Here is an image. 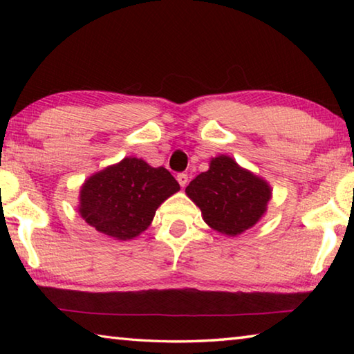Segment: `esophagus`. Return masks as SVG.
<instances>
[{"label":"esophagus","mask_w":354,"mask_h":354,"mask_svg":"<svg viewBox=\"0 0 354 354\" xmlns=\"http://www.w3.org/2000/svg\"><path fill=\"white\" fill-rule=\"evenodd\" d=\"M176 179H178V183H179V185H181V187H185V185H187V183H189V176L185 175V173H179Z\"/></svg>","instance_id":"obj_1"}]
</instances>
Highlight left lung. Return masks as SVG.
<instances>
[{"label":"left lung","mask_w":354,"mask_h":354,"mask_svg":"<svg viewBox=\"0 0 354 354\" xmlns=\"http://www.w3.org/2000/svg\"><path fill=\"white\" fill-rule=\"evenodd\" d=\"M185 194L201 209L203 220L226 236L242 234L254 226L272 198L267 181L225 154L212 158L209 170L190 181Z\"/></svg>","instance_id":"8db88e82"}]
</instances>
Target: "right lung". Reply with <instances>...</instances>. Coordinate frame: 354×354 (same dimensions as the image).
Here are the masks:
<instances>
[{
	"instance_id": "right-lung-1",
	"label": "right lung",
	"mask_w": 354,
	"mask_h": 354,
	"mask_svg": "<svg viewBox=\"0 0 354 354\" xmlns=\"http://www.w3.org/2000/svg\"><path fill=\"white\" fill-rule=\"evenodd\" d=\"M178 190V181L164 167L124 158L82 184L77 211L101 234L129 241L151 225L156 209Z\"/></svg>"
}]
</instances>
